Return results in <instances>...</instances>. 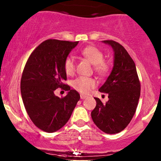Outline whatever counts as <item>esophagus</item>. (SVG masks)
Instances as JSON below:
<instances>
[{
	"label": "esophagus",
	"instance_id": "obj_1",
	"mask_svg": "<svg viewBox=\"0 0 161 161\" xmlns=\"http://www.w3.org/2000/svg\"><path fill=\"white\" fill-rule=\"evenodd\" d=\"M80 97H81V99H82V100H84V99L86 98L87 97H86V95H83V94H81Z\"/></svg>",
	"mask_w": 161,
	"mask_h": 161
}]
</instances>
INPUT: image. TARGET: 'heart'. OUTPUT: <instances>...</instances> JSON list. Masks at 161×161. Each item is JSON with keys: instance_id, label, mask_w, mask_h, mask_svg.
I'll list each match as a JSON object with an SVG mask.
<instances>
[{"instance_id": "obj_1", "label": "heart", "mask_w": 161, "mask_h": 161, "mask_svg": "<svg viewBox=\"0 0 161 161\" xmlns=\"http://www.w3.org/2000/svg\"><path fill=\"white\" fill-rule=\"evenodd\" d=\"M80 55L93 64L94 71L100 76H104L109 72L110 64L103 60V53L99 48L94 46H87L80 50ZM64 71L68 75H73L75 71L74 59L71 57L66 58L64 64ZM96 82L88 77H78L72 81L71 86L75 90L82 93H87L93 88Z\"/></svg>"}]
</instances>
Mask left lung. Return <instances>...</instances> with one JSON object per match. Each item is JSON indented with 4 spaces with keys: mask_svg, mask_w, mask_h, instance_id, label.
<instances>
[{
    "mask_svg": "<svg viewBox=\"0 0 161 161\" xmlns=\"http://www.w3.org/2000/svg\"><path fill=\"white\" fill-rule=\"evenodd\" d=\"M114 50V67L106 82L99 89L108 94L103 103L95 97L97 105L91 112L96 125L103 132L116 134L124 130L132 119L140 97V82L136 64L127 50L114 40H103Z\"/></svg>",
    "mask_w": 161,
    "mask_h": 161,
    "instance_id": "1",
    "label": "left lung"
}]
</instances>
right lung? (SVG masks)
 <instances>
[{
	"instance_id": "obj_1",
	"label": "right lung",
	"mask_w": 161,
	"mask_h": 161,
	"mask_svg": "<svg viewBox=\"0 0 161 161\" xmlns=\"http://www.w3.org/2000/svg\"><path fill=\"white\" fill-rule=\"evenodd\" d=\"M79 42L47 40L31 53L21 79L22 101L30 119L37 128L54 132L70 118L80 95L69 85L64 64ZM58 88L69 91L60 98L55 96Z\"/></svg>"
}]
</instances>
